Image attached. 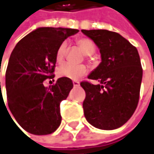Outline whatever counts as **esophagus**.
<instances>
[{
    "mask_svg": "<svg viewBox=\"0 0 154 154\" xmlns=\"http://www.w3.org/2000/svg\"><path fill=\"white\" fill-rule=\"evenodd\" d=\"M72 83H73V86H74V87H78V86L80 85V82H77V81H73Z\"/></svg>",
    "mask_w": 154,
    "mask_h": 154,
    "instance_id": "obj_1",
    "label": "esophagus"
}]
</instances>
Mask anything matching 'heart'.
Wrapping results in <instances>:
<instances>
[{
    "instance_id": "obj_1",
    "label": "heart",
    "mask_w": 154,
    "mask_h": 154,
    "mask_svg": "<svg viewBox=\"0 0 154 154\" xmlns=\"http://www.w3.org/2000/svg\"><path fill=\"white\" fill-rule=\"evenodd\" d=\"M77 44L81 48L82 52L86 55H91L95 51V46L93 41L88 38H81L77 41ZM66 54V43L63 42L61 43L58 49L56 51V61L58 63H60L64 60ZM88 72V68L83 65L80 66H74L72 64H64L59 67L57 74L60 77H66L72 80H77L79 78L86 75Z\"/></svg>"
}]
</instances>
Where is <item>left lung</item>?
<instances>
[{
	"instance_id": "left-lung-1",
	"label": "left lung",
	"mask_w": 154,
	"mask_h": 154,
	"mask_svg": "<svg viewBox=\"0 0 154 154\" xmlns=\"http://www.w3.org/2000/svg\"><path fill=\"white\" fill-rule=\"evenodd\" d=\"M100 48L101 62L83 81L84 116L94 127L115 130L131 118L137 107L142 68L136 48L117 32L106 29H82Z\"/></svg>"
}]
</instances>
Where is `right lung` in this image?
Listing matches in <instances>:
<instances>
[{"mask_svg":"<svg viewBox=\"0 0 154 154\" xmlns=\"http://www.w3.org/2000/svg\"><path fill=\"white\" fill-rule=\"evenodd\" d=\"M79 30L41 27L15 46L6 72L9 109L20 126L30 134L48 135L61 123L60 105L73 88L70 78L60 77L55 84L44 87L54 78L56 51L68 36Z\"/></svg>","mask_w":154,"mask_h":154,"instance_id":"add662e5","label":"right lung"}]
</instances>
